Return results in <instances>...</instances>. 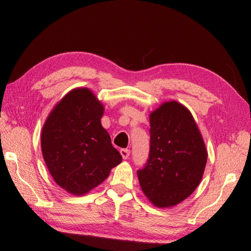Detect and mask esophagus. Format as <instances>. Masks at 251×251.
<instances>
[{
  "label": "esophagus",
  "mask_w": 251,
  "mask_h": 251,
  "mask_svg": "<svg viewBox=\"0 0 251 251\" xmlns=\"http://www.w3.org/2000/svg\"><path fill=\"white\" fill-rule=\"evenodd\" d=\"M120 153H121V155H122V157H123V158H124V159H127V158H128V156H129L130 151L128 150V149H121Z\"/></svg>",
  "instance_id": "34e87169"
}]
</instances>
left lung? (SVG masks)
<instances>
[{
  "label": "left lung",
  "mask_w": 251,
  "mask_h": 251,
  "mask_svg": "<svg viewBox=\"0 0 251 251\" xmlns=\"http://www.w3.org/2000/svg\"><path fill=\"white\" fill-rule=\"evenodd\" d=\"M150 152L137 170L143 193L156 207H170L189 197L204 174L207 151L190 111L177 101L165 102L150 115Z\"/></svg>",
  "instance_id": "8db88e82"
}]
</instances>
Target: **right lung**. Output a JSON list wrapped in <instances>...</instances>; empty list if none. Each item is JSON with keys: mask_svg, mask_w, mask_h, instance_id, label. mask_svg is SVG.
Masks as SVG:
<instances>
[{"mask_svg": "<svg viewBox=\"0 0 251 251\" xmlns=\"http://www.w3.org/2000/svg\"><path fill=\"white\" fill-rule=\"evenodd\" d=\"M103 105L87 88H76L58 103L43 126L44 161L58 185L74 195L102 183L122 162L102 125Z\"/></svg>", "mask_w": 251, "mask_h": 251, "instance_id": "add662e5", "label": "right lung"}]
</instances>
